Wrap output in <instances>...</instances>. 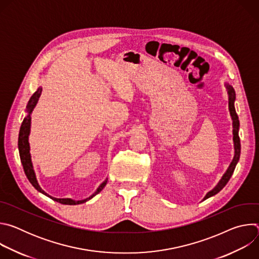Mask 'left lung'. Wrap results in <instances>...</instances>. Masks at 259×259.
Returning a JSON list of instances; mask_svg holds the SVG:
<instances>
[{
	"label": "left lung",
	"instance_id": "left-lung-1",
	"mask_svg": "<svg viewBox=\"0 0 259 259\" xmlns=\"http://www.w3.org/2000/svg\"><path fill=\"white\" fill-rule=\"evenodd\" d=\"M227 91H228V95H229V109H230V114L233 120V141H234V149H235V155H234V159L232 161V163L230 164L228 170L226 171V173L224 174V176L221 177V179L219 180V182L217 183V186L211 190L210 192H208L206 194V196L204 197L203 200H206L210 197H213L214 195L218 194L221 190H223L226 184L229 182L230 178L232 177L234 170L236 168V165L239 162L240 159V154H241V142H240V137H239V127H240V122H239V118L238 115L236 113V108H235V100H236V92L233 88L232 85H230L229 83L225 84Z\"/></svg>",
	"mask_w": 259,
	"mask_h": 259
}]
</instances>
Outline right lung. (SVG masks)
Segmentation results:
<instances>
[{"label":"right lung","mask_w":259,"mask_h":259,"mask_svg":"<svg viewBox=\"0 0 259 259\" xmlns=\"http://www.w3.org/2000/svg\"><path fill=\"white\" fill-rule=\"evenodd\" d=\"M41 93H42V88L39 87L38 90H36L32 96L30 97V99L28 100V103L26 105V117L23 119V122L21 124V127H20V131H19V137H18V150H19V156H20V161L22 163V166H23V170H24V173L27 177V179L29 180V182L31 183V186L38 191L40 193H42L43 195L49 197L50 199L60 203V204H64V205H78V204H83L87 201H89L90 199H92L94 196H96L98 193H100L103 188L106 186V182H107V178L100 184V186L98 187V189L95 191V193H93L89 198H86L84 200H79V201H76V200H72V199H68V198H64V199H58V198H54V197H51L50 195H48L46 192H44L40 184L38 182V180H36V177H35V173H34V170H33V166H32V163H31V157H30V153H29V142H28V136H29V133H30V122H31V118H30V115L32 113V110L34 108V106L36 105V103H38V100L41 96Z\"/></svg>","instance_id":"obj_1"}]
</instances>
